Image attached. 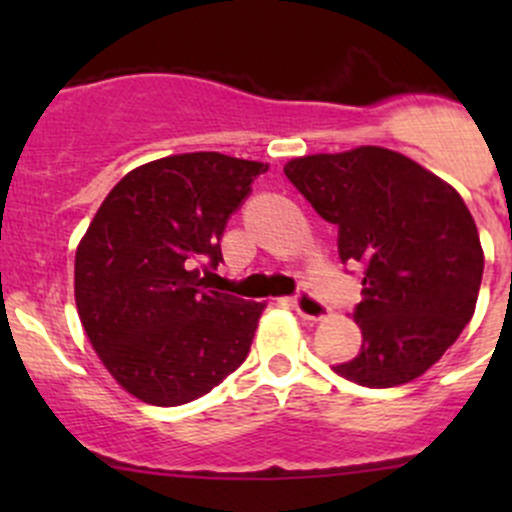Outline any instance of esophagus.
Masks as SVG:
<instances>
[{
    "label": "esophagus",
    "instance_id": "34e87169",
    "mask_svg": "<svg viewBox=\"0 0 512 512\" xmlns=\"http://www.w3.org/2000/svg\"><path fill=\"white\" fill-rule=\"evenodd\" d=\"M292 304H294V309H297L299 317L309 319V322H322V319L329 314V309L324 307V304L319 302L317 297H312V294H309V292L297 294Z\"/></svg>",
    "mask_w": 512,
    "mask_h": 512
}]
</instances>
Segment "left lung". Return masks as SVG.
<instances>
[{
    "label": "left lung",
    "mask_w": 512,
    "mask_h": 512,
    "mask_svg": "<svg viewBox=\"0 0 512 512\" xmlns=\"http://www.w3.org/2000/svg\"><path fill=\"white\" fill-rule=\"evenodd\" d=\"M285 175L327 223L339 257L364 270L361 352L334 366L371 389L426 374L476 312L483 247L453 185L404 153L359 146L292 158Z\"/></svg>",
    "instance_id": "1"
}]
</instances>
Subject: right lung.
Here are the masks:
<instances>
[{"mask_svg":"<svg viewBox=\"0 0 512 512\" xmlns=\"http://www.w3.org/2000/svg\"><path fill=\"white\" fill-rule=\"evenodd\" d=\"M267 163L178 153L123 175L76 247L74 297L121 389L153 406L208 394L250 352L265 302L205 285L227 218Z\"/></svg>","mask_w":512,"mask_h":512,"instance_id":"1","label":"right lung"}]
</instances>
